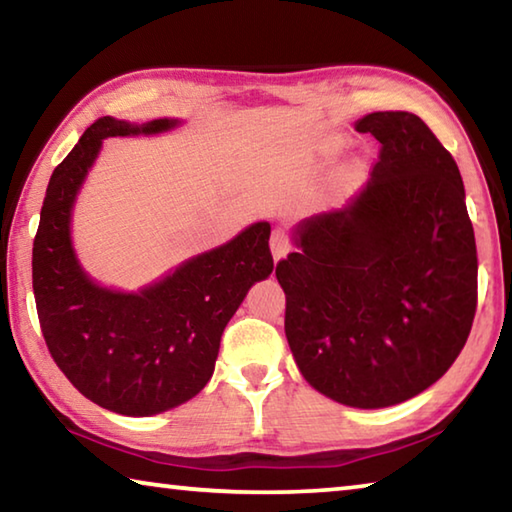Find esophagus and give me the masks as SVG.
Masks as SVG:
<instances>
[{
	"label": "esophagus",
	"instance_id": "34e87169",
	"mask_svg": "<svg viewBox=\"0 0 512 512\" xmlns=\"http://www.w3.org/2000/svg\"><path fill=\"white\" fill-rule=\"evenodd\" d=\"M289 250H291V244H289V235H287V232H284L282 228L273 230V235H271V253H273V257H275V262H277V259L287 257Z\"/></svg>",
	"mask_w": 512,
	"mask_h": 512
}]
</instances>
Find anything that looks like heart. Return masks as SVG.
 Here are the masks:
<instances>
[{"instance_id": "b5f03b06", "label": "heart", "mask_w": 512, "mask_h": 512, "mask_svg": "<svg viewBox=\"0 0 512 512\" xmlns=\"http://www.w3.org/2000/svg\"><path fill=\"white\" fill-rule=\"evenodd\" d=\"M348 178H354V173H350V176Z\"/></svg>"}]
</instances>
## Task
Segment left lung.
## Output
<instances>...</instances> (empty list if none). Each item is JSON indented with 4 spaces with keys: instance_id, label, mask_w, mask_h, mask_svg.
<instances>
[{
    "instance_id": "8db88e82",
    "label": "left lung",
    "mask_w": 512,
    "mask_h": 512,
    "mask_svg": "<svg viewBox=\"0 0 512 512\" xmlns=\"http://www.w3.org/2000/svg\"><path fill=\"white\" fill-rule=\"evenodd\" d=\"M379 146L370 183L309 216L275 266L284 332L318 393L357 409L411 400L452 368L476 314V244L461 171L402 110L357 121Z\"/></svg>"
}]
</instances>
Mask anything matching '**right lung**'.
I'll list each match as a JSON object with an SVG mask.
<instances>
[{
	"instance_id": "obj_1",
	"label": "right lung",
	"mask_w": 512,
	"mask_h": 512,
	"mask_svg": "<svg viewBox=\"0 0 512 512\" xmlns=\"http://www.w3.org/2000/svg\"><path fill=\"white\" fill-rule=\"evenodd\" d=\"M101 117L51 173L33 239V296L51 359L90 402L121 415H153L192 400L214 372L221 334L255 282L273 271L271 225H250L140 293L101 289L76 262L69 216L101 142L160 133Z\"/></svg>"
}]
</instances>
